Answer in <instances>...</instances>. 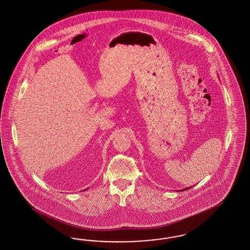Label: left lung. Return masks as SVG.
<instances>
[{
	"mask_svg": "<svg viewBox=\"0 0 250 250\" xmlns=\"http://www.w3.org/2000/svg\"><path fill=\"white\" fill-rule=\"evenodd\" d=\"M192 186H190V187H189V188H185V189H177V191H182V190H186V189H189L191 188Z\"/></svg>",
	"mask_w": 250,
	"mask_h": 250,
	"instance_id": "left-lung-1",
	"label": "left lung"
}]
</instances>
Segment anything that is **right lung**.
<instances>
[{
	"instance_id": "add662e5",
	"label": "right lung",
	"mask_w": 250,
	"mask_h": 250,
	"mask_svg": "<svg viewBox=\"0 0 250 250\" xmlns=\"http://www.w3.org/2000/svg\"><path fill=\"white\" fill-rule=\"evenodd\" d=\"M86 189H85V190H86Z\"/></svg>"
}]
</instances>
